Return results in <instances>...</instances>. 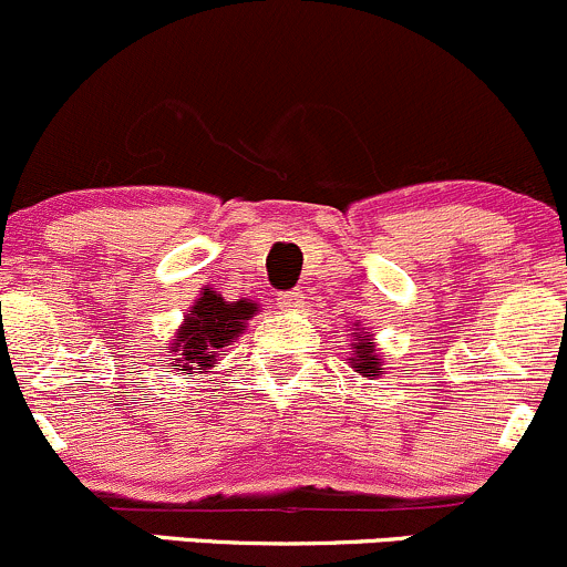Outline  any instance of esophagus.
I'll return each instance as SVG.
<instances>
[{
	"label": "esophagus",
	"mask_w": 567,
	"mask_h": 567,
	"mask_svg": "<svg viewBox=\"0 0 567 567\" xmlns=\"http://www.w3.org/2000/svg\"><path fill=\"white\" fill-rule=\"evenodd\" d=\"M277 303L282 309H298L303 303V293L301 290H285V293H279Z\"/></svg>",
	"instance_id": "esophagus-1"
}]
</instances>
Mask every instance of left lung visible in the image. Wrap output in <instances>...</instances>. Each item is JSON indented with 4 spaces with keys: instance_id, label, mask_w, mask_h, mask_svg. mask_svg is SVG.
<instances>
[{
    "instance_id": "left-lung-1",
    "label": "left lung",
    "mask_w": 567,
    "mask_h": 567,
    "mask_svg": "<svg viewBox=\"0 0 567 567\" xmlns=\"http://www.w3.org/2000/svg\"><path fill=\"white\" fill-rule=\"evenodd\" d=\"M352 369L363 377H379V354L374 352V341L365 339L363 333H358V339L352 341Z\"/></svg>"
}]
</instances>
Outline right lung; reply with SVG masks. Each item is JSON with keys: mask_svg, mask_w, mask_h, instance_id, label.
Instances as JSON below:
<instances>
[{"mask_svg": "<svg viewBox=\"0 0 567 567\" xmlns=\"http://www.w3.org/2000/svg\"><path fill=\"white\" fill-rule=\"evenodd\" d=\"M255 312L258 307L250 301L228 303L215 290H204V296L193 303L190 315L185 317L183 328L177 331L172 360L183 374L204 371L215 363L223 347L231 344V339L245 331V320H250Z\"/></svg>", "mask_w": 567, "mask_h": 567, "instance_id": "add662e5", "label": "right lung"}]
</instances>
